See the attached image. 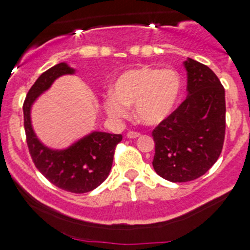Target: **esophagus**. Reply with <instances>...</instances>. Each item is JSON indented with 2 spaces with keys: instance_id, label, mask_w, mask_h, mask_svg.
Here are the masks:
<instances>
[{
  "instance_id": "34e87169",
  "label": "esophagus",
  "mask_w": 250,
  "mask_h": 250,
  "mask_svg": "<svg viewBox=\"0 0 250 250\" xmlns=\"http://www.w3.org/2000/svg\"><path fill=\"white\" fill-rule=\"evenodd\" d=\"M140 137V133L139 132H134V130H129L127 133V138L129 139H135V138H139Z\"/></svg>"
}]
</instances>
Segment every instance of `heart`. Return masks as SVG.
Listing matches in <instances>:
<instances>
[{"instance_id": "obj_1", "label": "heart", "mask_w": 250, "mask_h": 250, "mask_svg": "<svg viewBox=\"0 0 250 250\" xmlns=\"http://www.w3.org/2000/svg\"><path fill=\"white\" fill-rule=\"evenodd\" d=\"M180 75L173 69L139 66L123 72L116 80L112 93H107L103 105L110 117L121 120L135 105L140 122L157 125L165 121L178 104L181 93Z\"/></svg>"}]
</instances>
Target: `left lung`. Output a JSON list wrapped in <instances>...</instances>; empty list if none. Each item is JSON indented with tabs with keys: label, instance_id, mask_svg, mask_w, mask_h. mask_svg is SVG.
Segmentation results:
<instances>
[{
	"label": "left lung",
	"instance_id": "obj_1",
	"mask_svg": "<svg viewBox=\"0 0 250 250\" xmlns=\"http://www.w3.org/2000/svg\"><path fill=\"white\" fill-rule=\"evenodd\" d=\"M188 97L152 130L153 169L172 183L206 174L223 150L226 127L225 89L206 65L188 58Z\"/></svg>",
	"mask_w": 250,
	"mask_h": 250
}]
</instances>
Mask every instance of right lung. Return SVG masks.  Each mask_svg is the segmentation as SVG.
<instances>
[{"label": "right lung", "mask_w": 250, "mask_h": 250, "mask_svg": "<svg viewBox=\"0 0 250 250\" xmlns=\"http://www.w3.org/2000/svg\"><path fill=\"white\" fill-rule=\"evenodd\" d=\"M74 72L66 62H60L37 78L22 105L24 128L29 152L37 169L62 190L85 193L97 188L109 176L115 148L122 135L93 132L65 150H52L37 139L30 117L31 106L39 95L46 92L58 77Z\"/></svg>", "instance_id": "add662e5"}]
</instances>
